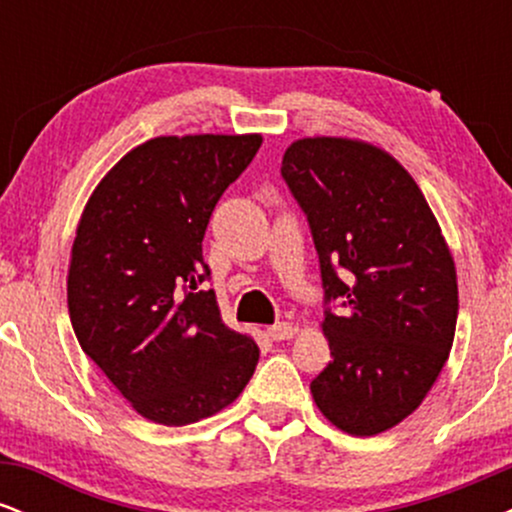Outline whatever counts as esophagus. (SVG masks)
<instances>
[{
	"mask_svg": "<svg viewBox=\"0 0 512 512\" xmlns=\"http://www.w3.org/2000/svg\"><path fill=\"white\" fill-rule=\"evenodd\" d=\"M267 334L276 342H281V339H293V334H296V327L291 325V322H276L267 330Z\"/></svg>",
	"mask_w": 512,
	"mask_h": 512,
	"instance_id": "obj_1",
	"label": "esophagus"
}]
</instances>
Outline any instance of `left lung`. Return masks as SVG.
Here are the masks:
<instances>
[{"instance_id":"left-lung-1","label":"left lung","mask_w":512,"mask_h":512,"mask_svg":"<svg viewBox=\"0 0 512 512\" xmlns=\"http://www.w3.org/2000/svg\"><path fill=\"white\" fill-rule=\"evenodd\" d=\"M281 175L320 255L332 361L310 383L317 409L349 436H378L419 409L448 361L457 272L440 223L407 168L380 146L305 137Z\"/></svg>"}]
</instances>
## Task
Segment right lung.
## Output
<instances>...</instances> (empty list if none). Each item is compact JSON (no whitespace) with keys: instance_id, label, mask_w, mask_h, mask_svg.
Here are the masks:
<instances>
[{"instance_id":"right-lung-1","label":"right lung","mask_w":512,"mask_h":512,"mask_svg":"<svg viewBox=\"0 0 512 512\" xmlns=\"http://www.w3.org/2000/svg\"><path fill=\"white\" fill-rule=\"evenodd\" d=\"M262 134H185L134 146L81 211L67 303L84 354L144 419L187 426L238 399L260 358L221 320L202 240Z\"/></svg>"}]
</instances>
